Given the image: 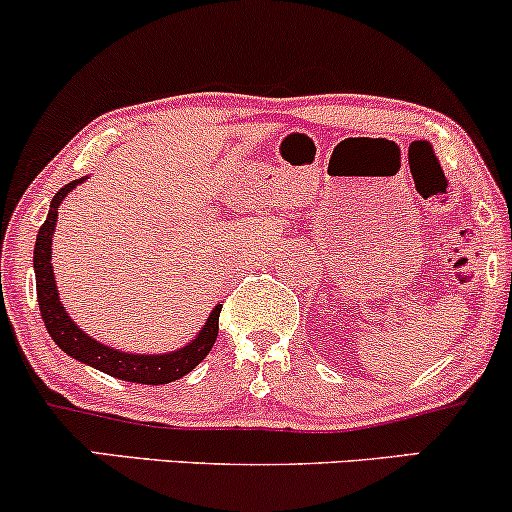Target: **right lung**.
<instances>
[{"label":"right lung","mask_w":512,"mask_h":512,"mask_svg":"<svg viewBox=\"0 0 512 512\" xmlns=\"http://www.w3.org/2000/svg\"><path fill=\"white\" fill-rule=\"evenodd\" d=\"M81 180L64 185L55 197H52V207L48 219L40 226L38 238H35L33 250V269H35V289H38V305L40 315H43L45 327H48L50 337L60 346L64 354H69L76 361L93 366L103 373L113 375V378L127 380V383H142V385H166L173 380H180L182 375L190 373L192 368L202 363V358L209 354L219 337V315L221 305L211 310L209 320L204 322L202 332L192 339L190 344L182 346L178 351L161 356H144V354H125V351L110 349L96 339H91L79 327L74 325L72 317L67 315L64 305L57 296L55 272H52V233H55L57 209H60L62 199L79 185Z\"/></svg>","instance_id":"1"}]
</instances>
